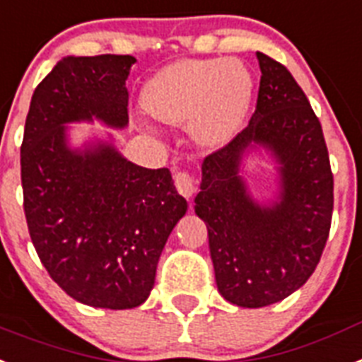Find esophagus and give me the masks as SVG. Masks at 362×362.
I'll use <instances>...</instances> for the list:
<instances>
[{
	"instance_id": "1",
	"label": "esophagus",
	"mask_w": 362,
	"mask_h": 362,
	"mask_svg": "<svg viewBox=\"0 0 362 362\" xmlns=\"http://www.w3.org/2000/svg\"><path fill=\"white\" fill-rule=\"evenodd\" d=\"M175 186L182 197L189 199V197L197 191L195 176L189 175V173H186V171H178L175 175Z\"/></svg>"
}]
</instances>
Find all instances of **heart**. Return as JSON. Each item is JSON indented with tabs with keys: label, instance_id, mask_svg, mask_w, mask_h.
<instances>
[{
	"label": "heart",
	"instance_id": "heart-1",
	"mask_svg": "<svg viewBox=\"0 0 362 362\" xmlns=\"http://www.w3.org/2000/svg\"><path fill=\"white\" fill-rule=\"evenodd\" d=\"M254 83L239 60H180L158 71L144 90L145 110L165 124H186L202 145H218L241 127Z\"/></svg>",
	"mask_w": 362,
	"mask_h": 362
}]
</instances>
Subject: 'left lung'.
I'll list each match as a JSON object with an SVG mask.
<instances>
[{"instance_id": "1", "label": "left lung", "mask_w": 362, "mask_h": 362, "mask_svg": "<svg viewBox=\"0 0 362 362\" xmlns=\"http://www.w3.org/2000/svg\"><path fill=\"white\" fill-rule=\"evenodd\" d=\"M256 112L248 127L204 158L195 214L208 226L218 293L239 308H265L298 291L329 235L333 175L318 117L289 69L257 51ZM263 146L275 158L279 191L259 203L242 160Z\"/></svg>"}]
</instances>
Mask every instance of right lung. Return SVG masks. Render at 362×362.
Returning a JSON list of instances; mask_svg holds the SVG:
<instances>
[{"label": "right lung", "instance_id": "right-lung-1", "mask_svg": "<svg viewBox=\"0 0 362 362\" xmlns=\"http://www.w3.org/2000/svg\"><path fill=\"white\" fill-rule=\"evenodd\" d=\"M130 54L64 57L36 86L21 144L27 226L51 278L81 303L138 308L187 211L169 169L129 162L112 139L69 145V123L129 124Z\"/></svg>", "mask_w": 362, "mask_h": 362}]
</instances>
